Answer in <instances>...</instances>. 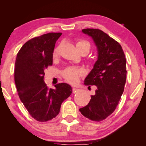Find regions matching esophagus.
Masks as SVG:
<instances>
[{"label": "esophagus", "instance_id": "obj_1", "mask_svg": "<svg viewBox=\"0 0 146 146\" xmlns=\"http://www.w3.org/2000/svg\"><path fill=\"white\" fill-rule=\"evenodd\" d=\"M79 91V89L76 88H73V93H76V92H78Z\"/></svg>", "mask_w": 146, "mask_h": 146}]
</instances>
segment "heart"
I'll return each mask as SVG.
<instances>
[{"instance_id": "1", "label": "heart", "mask_w": 146, "mask_h": 146, "mask_svg": "<svg viewBox=\"0 0 146 146\" xmlns=\"http://www.w3.org/2000/svg\"><path fill=\"white\" fill-rule=\"evenodd\" d=\"M76 48L78 49V51H80L81 49L85 48H88V49H90V44L88 41L80 39V40H76ZM58 47H56V48L54 49L53 53V56L54 58H56L58 56ZM83 73L84 70L82 69L76 67H69L68 68H66V70L64 71L63 76L67 82L70 84H75L78 82L79 77H80L82 75H83Z\"/></svg>"}]
</instances>
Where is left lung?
Instances as JSON below:
<instances>
[{
	"mask_svg": "<svg viewBox=\"0 0 146 146\" xmlns=\"http://www.w3.org/2000/svg\"><path fill=\"white\" fill-rule=\"evenodd\" d=\"M92 38L98 53L97 60L84 80L86 86H96L95 94L81 114L93 121L104 120L117 108L126 81V59L120 44L98 29H84Z\"/></svg>",
	"mask_w": 146,
	"mask_h": 146,
	"instance_id": "left-lung-1",
	"label": "left lung"
}]
</instances>
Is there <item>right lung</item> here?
Segmentation results:
<instances>
[{
    "mask_svg": "<svg viewBox=\"0 0 146 146\" xmlns=\"http://www.w3.org/2000/svg\"><path fill=\"white\" fill-rule=\"evenodd\" d=\"M61 33H49L31 38L17 53L15 82L21 102L32 117L46 122L56 117L64 100L72 93L66 83L49 89L44 82V71L53 64V53Z\"/></svg>",
    "mask_w": 146,
    "mask_h": 146,
    "instance_id": "add662e5",
    "label": "right lung"
}]
</instances>
